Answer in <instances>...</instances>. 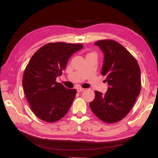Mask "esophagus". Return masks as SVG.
<instances>
[{
	"instance_id": "34e87169",
	"label": "esophagus",
	"mask_w": 158,
	"mask_h": 158,
	"mask_svg": "<svg viewBox=\"0 0 158 158\" xmlns=\"http://www.w3.org/2000/svg\"><path fill=\"white\" fill-rule=\"evenodd\" d=\"M84 89H82V88H80V87H78V88H77V91H78V93H80V92H82L83 91H84Z\"/></svg>"
}]
</instances>
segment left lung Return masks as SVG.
<instances>
[{
    "label": "left lung",
    "mask_w": 158,
    "mask_h": 158,
    "mask_svg": "<svg viewBox=\"0 0 158 158\" xmlns=\"http://www.w3.org/2000/svg\"><path fill=\"white\" fill-rule=\"evenodd\" d=\"M94 44L104 53L101 73L106 76L108 87L105 94L95 91L89 106L99 119L115 123L129 113L140 94V69L135 58L117 41L100 40Z\"/></svg>",
    "instance_id": "obj_1"
}]
</instances>
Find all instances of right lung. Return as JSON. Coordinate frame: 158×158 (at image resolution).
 Here are the masks:
<instances>
[{"mask_svg": "<svg viewBox=\"0 0 158 158\" xmlns=\"http://www.w3.org/2000/svg\"><path fill=\"white\" fill-rule=\"evenodd\" d=\"M83 48L82 44L50 43L40 48L26 67L22 86L34 114L46 122L60 120L68 112L76 94L56 82L69 58Z\"/></svg>", "mask_w": 158, "mask_h": 158, "instance_id": "add662e5", "label": "right lung"}]
</instances>
